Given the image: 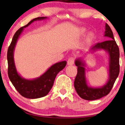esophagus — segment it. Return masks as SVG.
<instances>
[{"label":"esophagus","instance_id":"esophagus-1","mask_svg":"<svg viewBox=\"0 0 125 125\" xmlns=\"http://www.w3.org/2000/svg\"><path fill=\"white\" fill-rule=\"evenodd\" d=\"M74 57H70L68 60V64L69 65H72L74 64Z\"/></svg>","mask_w":125,"mask_h":125}]
</instances>
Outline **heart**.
<instances>
[{
  "mask_svg": "<svg viewBox=\"0 0 125 125\" xmlns=\"http://www.w3.org/2000/svg\"><path fill=\"white\" fill-rule=\"evenodd\" d=\"M85 31H86V30H85V29L84 28H82L81 30V34H83L85 32ZM93 36L92 34H90V35H89V36L88 37V40L89 41V42H90V41H91L92 40V39H93Z\"/></svg>",
  "mask_w": 125,
  "mask_h": 125,
  "instance_id": "obj_1",
  "label": "heart"
}]
</instances>
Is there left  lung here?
Segmentation results:
<instances>
[{
  "mask_svg": "<svg viewBox=\"0 0 125 125\" xmlns=\"http://www.w3.org/2000/svg\"><path fill=\"white\" fill-rule=\"evenodd\" d=\"M105 36L110 40L98 42L92 47L91 50L104 49L109 54V80L106 84L100 88H92L87 85L85 78L84 64L80 59H77L75 64L77 66V73L74 82V88L78 95L86 100L92 101L100 99L110 93L119 73V50L114 40L110 27L106 24Z\"/></svg>",
  "mask_w": 125,
  "mask_h": 125,
  "instance_id": "left-lung-1",
  "label": "left lung"
}]
</instances>
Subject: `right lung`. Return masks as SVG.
I'll return each instance as SVG.
<instances>
[{
  "instance_id": "obj_1",
  "label": "right lung",
  "mask_w": 125,
  "mask_h": 125,
  "mask_svg": "<svg viewBox=\"0 0 125 125\" xmlns=\"http://www.w3.org/2000/svg\"><path fill=\"white\" fill-rule=\"evenodd\" d=\"M46 17H38L33 19L27 25L21 27L16 32L8 47L7 51L8 75L15 89L22 96L27 98H41L48 94L52 88L58 73L65 67L66 61H61L51 66L42 76L36 79L28 80L21 78L17 72L13 60V51L17 40L24 28L37 20L45 19Z\"/></svg>"
}]
</instances>
